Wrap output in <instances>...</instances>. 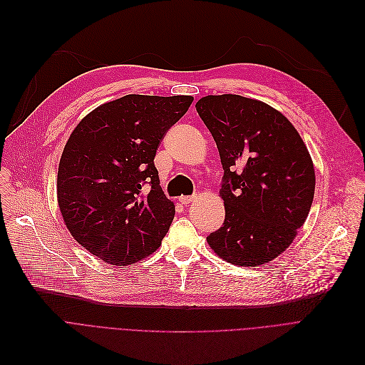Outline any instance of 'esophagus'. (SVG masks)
<instances>
[{
	"mask_svg": "<svg viewBox=\"0 0 365 365\" xmlns=\"http://www.w3.org/2000/svg\"><path fill=\"white\" fill-rule=\"evenodd\" d=\"M178 200H180L182 205H188V203H192V202L195 200V196H181Z\"/></svg>",
	"mask_w": 365,
	"mask_h": 365,
	"instance_id": "34e87169",
	"label": "esophagus"
}]
</instances>
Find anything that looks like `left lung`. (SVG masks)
I'll return each instance as SVG.
<instances>
[{
    "label": "left lung",
    "instance_id": "8db88e82",
    "mask_svg": "<svg viewBox=\"0 0 365 365\" xmlns=\"http://www.w3.org/2000/svg\"><path fill=\"white\" fill-rule=\"evenodd\" d=\"M196 110L224 169L225 218L207 244L236 266L269 263L289 247L310 211V154L291 121L262 101L210 95L197 101Z\"/></svg>",
    "mask_w": 365,
    "mask_h": 365
}]
</instances>
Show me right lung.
Here are the masks:
<instances>
[{
	"instance_id": "add662e5",
	"label": "right lung",
	"mask_w": 365,
	"mask_h": 365,
	"mask_svg": "<svg viewBox=\"0 0 365 365\" xmlns=\"http://www.w3.org/2000/svg\"><path fill=\"white\" fill-rule=\"evenodd\" d=\"M193 96L126 95L86 115L63 148L58 202L68 230L108 264L126 266L162 244L175 206L154 166L165 133Z\"/></svg>"
}]
</instances>
